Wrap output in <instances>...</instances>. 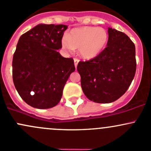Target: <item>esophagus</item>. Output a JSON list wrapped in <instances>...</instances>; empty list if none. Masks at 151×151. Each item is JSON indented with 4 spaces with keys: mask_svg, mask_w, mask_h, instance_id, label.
<instances>
[{
    "mask_svg": "<svg viewBox=\"0 0 151 151\" xmlns=\"http://www.w3.org/2000/svg\"><path fill=\"white\" fill-rule=\"evenodd\" d=\"M74 63H75V67H76V68H77L78 63H79V60H78V59H77V58L74 59Z\"/></svg>",
    "mask_w": 151,
    "mask_h": 151,
    "instance_id": "obj_1",
    "label": "esophagus"
}]
</instances>
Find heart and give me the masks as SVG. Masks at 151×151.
<instances>
[{"instance_id":"b5f03b06","label":"heart","mask_w":151,"mask_h":151,"mask_svg":"<svg viewBox=\"0 0 151 151\" xmlns=\"http://www.w3.org/2000/svg\"><path fill=\"white\" fill-rule=\"evenodd\" d=\"M108 42V34L105 29L83 27L73 29L62 41L63 49L72 52L78 49L79 54L84 59L97 57L104 51Z\"/></svg>"}]
</instances>
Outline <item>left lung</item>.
<instances>
[{"mask_svg":"<svg viewBox=\"0 0 151 151\" xmlns=\"http://www.w3.org/2000/svg\"><path fill=\"white\" fill-rule=\"evenodd\" d=\"M107 47L95 58L79 62L77 70L86 97L109 103L127 91L136 72L135 46L124 32L108 28Z\"/></svg>","mask_w":151,"mask_h":151,"instance_id":"8db88e82","label":"left lung"}]
</instances>
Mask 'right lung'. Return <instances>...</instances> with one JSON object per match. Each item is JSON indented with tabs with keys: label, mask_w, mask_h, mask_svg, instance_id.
Wrapping results in <instances>:
<instances>
[{
	"label": "right lung",
	"mask_w": 151,
	"mask_h": 151,
	"mask_svg": "<svg viewBox=\"0 0 151 151\" xmlns=\"http://www.w3.org/2000/svg\"><path fill=\"white\" fill-rule=\"evenodd\" d=\"M67 28L64 24H38L19 39L12 61L14 84L22 99L33 108L57 105L75 71L73 58L57 52Z\"/></svg>",
	"instance_id": "right-lung-1"
}]
</instances>
